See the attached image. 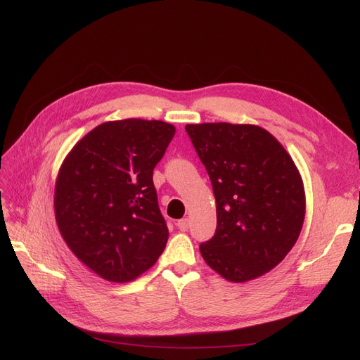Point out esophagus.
I'll return each mask as SVG.
<instances>
[{"mask_svg":"<svg viewBox=\"0 0 360 360\" xmlns=\"http://www.w3.org/2000/svg\"><path fill=\"white\" fill-rule=\"evenodd\" d=\"M177 228H179L180 231H188V228H189V219H188V217H184V219H180L177 222Z\"/></svg>","mask_w":360,"mask_h":360,"instance_id":"34e87169","label":"esophagus"}]
</instances>
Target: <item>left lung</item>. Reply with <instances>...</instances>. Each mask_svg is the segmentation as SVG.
Returning <instances> with one entry per match:
<instances>
[{"label":"left lung","mask_w":360,"mask_h":360,"mask_svg":"<svg viewBox=\"0 0 360 360\" xmlns=\"http://www.w3.org/2000/svg\"><path fill=\"white\" fill-rule=\"evenodd\" d=\"M186 132L216 198V233L200 246L204 261L237 284L263 276L302 231L307 201L296 163L255 124H186Z\"/></svg>","instance_id":"1"}]
</instances>
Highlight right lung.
<instances>
[{
    "mask_svg": "<svg viewBox=\"0 0 360 360\" xmlns=\"http://www.w3.org/2000/svg\"><path fill=\"white\" fill-rule=\"evenodd\" d=\"M176 127L160 120L102 123L63 160L53 192L64 242L96 275L129 282L153 266L168 240L153 169Z\"/></svg>",
    "mask_w": 360,
    "mask_h": 360,
    "instance_id": "right-lung-1",
    "label": "right lung"
}]
</instances>
